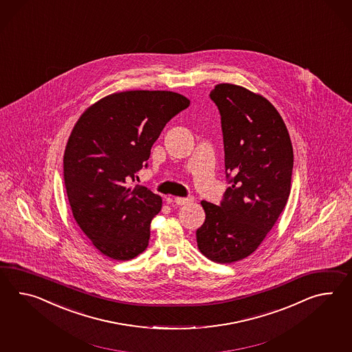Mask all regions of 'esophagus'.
<instances>
[{
	"instance_id": "obj_1",
	"label": "esophagus",
	"mask_w": 352,
	"mask_h": 352,
	"mask_svg": "<svg viewBox=\"0 0 352 352\" xmlns=\"http://www.w3.org/2000/svg\"><path fill=\"white\" fill-rule=\"evenodd\" d=\"M174 202L178 205V206H183V205H187L193 202V197H175L174 198Z\"/></svg>"
}]
</instances>
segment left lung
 Masks as SVG:
<instances>
[{
	"mask_svg": "<svg viewBox=\"0 0 352 352\" xmlns=\"http://www.w3.org/2000/svg\"><path fill=\"white\" fill-rule=\"evenodd\" d=\"M221 116L225 174L219 206L202 201L198 249L217 263L250 256L283 212L292 189L294 153L281 116L266 98L219 84L210 93Z\"/></svg>",
	"mask_w": 352,
	"mask_h": 352,
	"instance_id": "8db88e82",
	"label": "left lung"
}]
</instances>
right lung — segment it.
<instances>
[{
  "label": "right lung",
  "instance_id": "obj_1",
  "mask_svg": "<svg viewBox=\"0 0 352 352\" xmlns=\"http://www.w3.org/2000/svg\"><path fill=\"white\" fill-rule=\"evenodd\" d=\"M188 107L186 96L173 91L116 93L86 109L72 129L63 156L69 206L107 257L129 261L147 248L162 198L129 184L147 168L165 124Z\"/></svg>",
  "mask_w": 352,
  "mask_h": 352
}]
</instances>
